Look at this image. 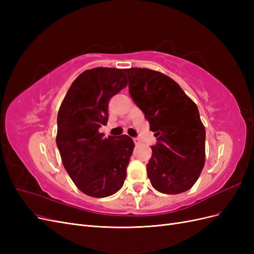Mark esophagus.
<instances>
[{
	"mask_svg": "<svg viewBox=\"0 0 254 254\" xmlns=\"http://www.w3.org/2000/svg\"><path fill=\"white\" fill-rule=\"evenodd\" d=\"M133 142H134V144H135V145H140V143H141V141H140L139 139H137V137H134V139H133Z\"/></svg>",
	"mask_w": 254,
	"mask_h": 254,
	"instance_id": "1",
	"label": "esophagus"
}]
</instances>
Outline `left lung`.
Masks as SVG:
<instances>
[{
	"mask_svg": "<svg viewBox=\"0 0 254 254\" xmlns=\"http://www.w3.org/2000/svg\"><path fill=\"white\" fill-rule=\"evenodd\" d=\"M129 93L157 137L147 167L160 193L180 194L196 183L204 166L205 129L196 104L171 77L149 68H125Z\"/></svg>",
	"mask_w": 254,
	"mask_h": 254,
	"instance_id": "8db88e82",
	"label": "left lung"
}]
</instances>
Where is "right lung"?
<instances>
[{
  "label": "right lung",
  "mask_w": 254,
  "mask_h": 254,
  "mask_svg": "<svg viewBox=\"0 0 254 254\" xmlns=\"http://www.w3.org/2000/svg\"><path fill=\"white\" fill-rule=\"evenodd\" d=\"M127 84L123 68L94 67L82 72L58 111L56 144L68 176L82 193L103 198L124 184L134 143L126 134L105 137L111 97Z\"/></svg>",
  "instance_id": "add662e5"
}]
</instances>
